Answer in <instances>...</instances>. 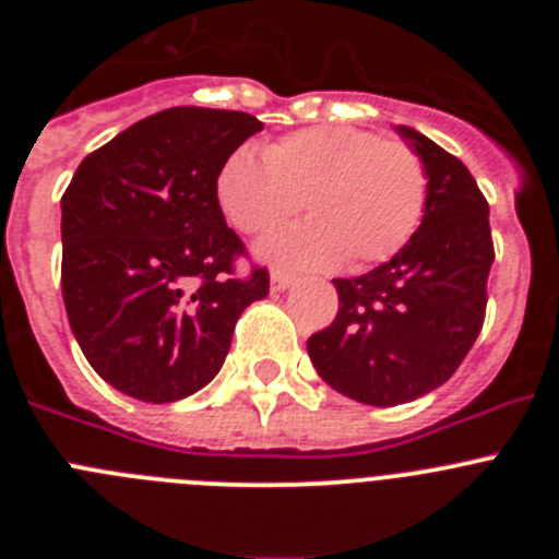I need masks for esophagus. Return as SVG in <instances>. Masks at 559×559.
Returning <instances> with one entry per match:
<instances>
[{"label": "esophagus", "instance_id": "esophagus-1", "mask_svg": "<svg viewBox=\"0 0 559 559\" xmlns=\"http://www.w3.org/2000/svg\"><path fill=\"white\" fill-rule=\"evenodd\" d=\"M294 285V276L285 274V271H271V288L274 290H285Z\"/></svg>", "mask_w": 559, "mask_h": 559}]
</instances>
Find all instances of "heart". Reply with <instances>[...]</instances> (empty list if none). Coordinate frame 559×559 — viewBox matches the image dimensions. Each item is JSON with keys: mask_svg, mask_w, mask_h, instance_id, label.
<instances>
[{"mask_svg": "<svg viewBox=\"0 0 559 559\" xmlns=\"http://www.w3.org/2000/svg\"><path fill=\"white\" fill-rule=\"evenodd\" d=\"M218 204L246 235H265L308 206L313 221L280 231L263 254L296 269H369L397 254L419 229L428 167L403 140L349 126H313L265 147L231 153L218 173Z\"/></svg>", "mask_w": 559, "mask_h": 559, "instance_id": "heart-1", "label": "heart"}]
</instances>
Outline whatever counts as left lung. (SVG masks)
Masks as SVG:
<instances>
[{"instance_id":"1","label":"left lung","mask_w":559,"mask_h":559,"mask_svg":"<svg viewBox=\"0 0 559 559\" xmlns=\"http://www.w3.org/2000/svg\"><path fill=\"white\" fill-rule=\"evenodd\" d=\"M428 167L423 224L392 260L333 280L338 313L308 338L316 372L367 406H400L442 386L471 353L496 260L490 204L445 147L400 126Z\"/></svg>"}]
</instances>
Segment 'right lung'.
<instances>
[{
  "instance_id": "add662e5",
  "label": "right lung",
  "mask_w": 559,
  "mask_h": 559,
  "mask_svg": "<svg viewBox=\"0 0 559 559\" xmlns=\"http://www.w3.org/2000/svg\"><path fill=\"white\" fill-rule=\"evenodd\" d=\"M263 122L176 106L133 122L78 165L61 199V290L69 328L106 383L145 403L204 389L269 269L235 263L218 173Z\"/></svg>"
}]
</instances>
